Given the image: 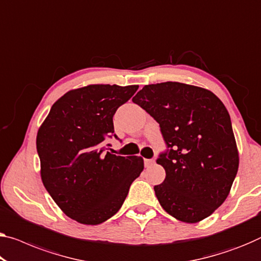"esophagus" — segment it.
Segmentation results:
<instances>
[{
    "instance_id": "34e87169",
    "label": "esophagus",
    "mask_w": 261,
    "mask_h": 261,
    "mask_svg": "<svg viewBox=\"0 0 261 261\" xmlns=\"http://www.w3.org/2000/svg\"><path fill=\"white\" fill-rule=\"evenodd\" d=\"M154 162H155V161H154L153 159H144V166H146L147 168L153 166Z\"/></svg>"
}]
</instances>
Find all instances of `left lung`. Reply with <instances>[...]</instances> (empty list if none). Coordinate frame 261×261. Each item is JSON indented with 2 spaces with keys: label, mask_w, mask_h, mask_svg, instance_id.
Returning a JSON list of instances; mask_svg holds the SVG:
<instances>
[{
  "label": "left lung",
  "mask_w": 261,
  "mask_h": 261,
  "mask_svg": "<svg viewBox=\"0 0 261 261\" xmlns=\"http://www.w3.org/2000/svg\"><path fill=\"white\" fill-rule=\"evenodd\" d=\"M160 123L166 170L154 187L160 204L184 223L209 217L230 194L239 154L230 114L211 91L177 82L146 85L133 98Z\"/></svg>",
  "instance_id": "8db88e82"
}]
</instances>
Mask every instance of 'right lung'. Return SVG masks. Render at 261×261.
<instances>
[{"instance_id": "1", "label": "right lung", "mask_w": 261, "mask_h": 261, "mask_svg": "<svg viewBox=\"0 0 261 261\" xmlns=\"http://www.w3.org/2000/svg\"><path fill=\"white\" fill-rule=\"evenodd\" d=\"M138 89L95 84L71 90L52 105L39 127L42 182L75 222L98 225L114 216L143 170L141 156L114 155L103 143L107 136L117 138L113 115Z\"/></svg>"}]
</instances>
